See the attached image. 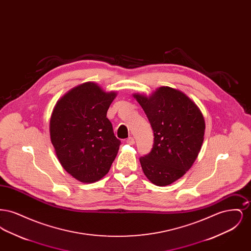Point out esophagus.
<instances>
[{
    "mask_svg": "<svg viewBox=\"0 0 251 251\" xmlns=\"http://www.w3.org/2000/svg\"><path fill=\"white\" fill-rule=\"evenodd\" d=\"M126 143L129 144V145H133L134 144V139L132 137H129V138H127Z\"/></svg>",
    "mask_w": 251,
    "mask_h": 251,
    "instance_id": "1",
    "label": "esophagus"
}]
</instances>
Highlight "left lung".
<instances>
[{
    "label": "left lung",
    "mask_w": 251,
    "mask_h": 251,
    "mask_svg": "<svg viewBox=\"0 0 251 251\" xmlns=\"http://www.w3.org/2000/svg\"><path fill=\"white\" fill-rule=\"evenodd\" d=\"M150 121L154 142L139 161L152 183L166 186L182 177L196 161L204 139L200 108L181 91L162 86L150 97L134 94Z\"/></svg>",
    "instance_id": "left-lung-1"
}]
</instances>
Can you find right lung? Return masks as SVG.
<instances>
[{
	"label": "right lung",
	"mask_w": 251,
	"mask_h": 251,
	"mask_svg": "<svg viewBox=\"0 0 251 251\" xmlns=\"http://www.w3.org/2000/svg\"><path fill=\"white\" fill-rule=\"evenodd\" d=\"M116 96L88 82L63 96L52 111L50 134L56 156L64 169L82 182L104 177L118 154L120 140L106 118Z\"/></svg>",
	"instance_id": "right-lung-1"
}]
</instances>
